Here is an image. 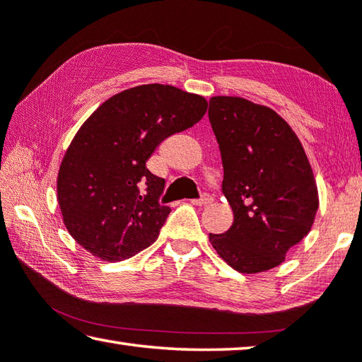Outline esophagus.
<instances>
[{
  "label": "esophagus",
  "mask_w": 362,
  "mask_h": 362,
  "mask_svg": "<svg viewBox=\"0 0 362 362\" xmlns=\"http://www.w3.org/2000/svg\"><path fill=\"white\" fill-rule=\"evenodd\" d=\"M211 201H214V196H211L210 193H202V196L199 197V199H193L191 202H193L194 205H207Z\"/></svg>",
  "instance_id": "34e87169"
}]
</instances>
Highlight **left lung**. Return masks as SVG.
Here are the masks:
<instances>
[{
  "label": "left lung",
  "mask_w": 362,
  "mask_h": 362,
  "mask_svg": "<svg viewBox=\"0 0 362 362\" xmlns=\"http://www.w3.org/2000/svg\"><path fill=\"white\" fill-rule=\"evenodd\" d=\"M209 119L221 152L223 194L233 210L216 252L240 273L278 267L314 224L318 191L306 153L272 108L240 97H211Z\"/></svg>",
  "instance_id": "8db88e82"
}]
</instances>
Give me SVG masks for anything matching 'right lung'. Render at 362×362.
Here are the masks:
<instances>
[{"mask_svg":"<svg viewBox=\"0 0 362 362\" xmlns=\"http://www.w3.org/2000/svg\"><path fill=\"white\" fill-rule=\"evenodd\" d=\"M204 97L169 84L119 92L92 112L70 143L58 174L64 224L102 260L129 259L158 238L171 209L166 182L146 163L174 133L199 122Z\"/></svg>","mask_w":362,"mask_h":362,"instance_id":"add662e5","label":"right lung"}]
</instances>
